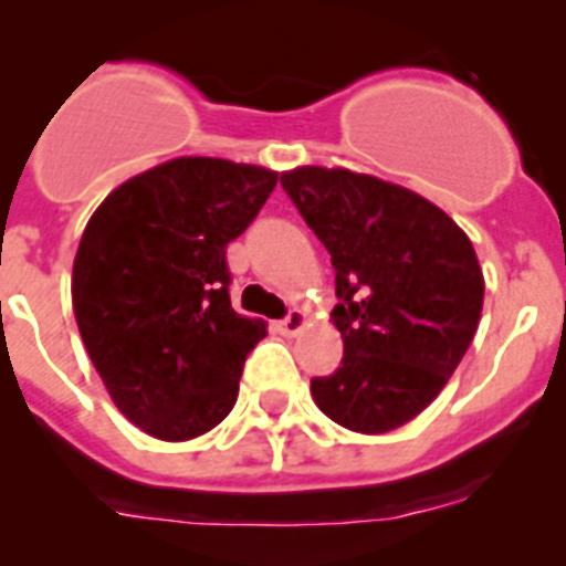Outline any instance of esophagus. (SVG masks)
Wrapping results in <instances>:
<instances>
[{
  "instance_id": "obj_1",
  "label": "esophagus",
  "mask_w": 566,
  "mask_h": 566,
  "mask_svg": "<svg viewBox=\"0 0 566 566\" xmlns=\"http://www.w3.org/2000/svg\"><path fill=\"white\" fill-rule=\"evenodd\" d=\"M304 325H306V315H304V312H301V310H293V312H290L287 317L279 319L276 328H279V334H284V336H295V334H298L301 328H304Z\"/></svg>"
}]
</instances>
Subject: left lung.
<instances>
[{
	"label": "left lung",
	"mask_w": 566,
	"mask_h": 566,
	"mask_svg": "<svg viewBox=\"0 0 566 566\" xmlns=\"http://www.w3.org/2000/svg\"><path fill=\"white\" fill-rule=\"evenodd\" d=\"M282 188L331 254L342 367L312 378L317 408L353 432L397 430L465 356L484 276L465 232L402 186L350 169L298 167Z\"/></svg>",
	"instance_id": "left-lung-1"
}]
</instances>
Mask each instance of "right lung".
<instances>
[{
    "label": "right lung",
    "mask_w": 566,
    "mask_h": 566,
    "mask_svg": "<svg viewBox=\"0 0 566 566\" xmlns=\"http://www.w3.org/2000/svg\"><path fill=\"white\" fill-rule=\"evenodd\" d=\"M276 172L175 158L114 188L73 260V315L119 413L188 441L238 399L243 361L268 334L230 304L227 243L254 221Z\"/></svg>",
    "instance_id": "right-lung-1"
}]
</instances>
